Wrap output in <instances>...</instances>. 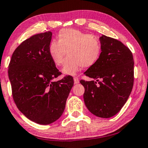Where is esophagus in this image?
<instances>
[{"label": "esophagus", "mask_w": 148, "mask_h": 148, "mask_svg": "<svg viewBox=\"0 0 148 148\" xmlns=\"http://www.w3.org/2000/svg\"><path fill=\"white\" fill-rule=\"evenodd\" d=\"M74 82L75 84H78L79 82V78L77 77H74Z\"/></svg>", "instance_id": "34e87169"}]
</instances>
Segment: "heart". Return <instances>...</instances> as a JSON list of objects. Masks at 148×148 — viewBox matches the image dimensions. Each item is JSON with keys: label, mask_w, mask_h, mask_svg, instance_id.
<instances>
[{"label": "heart", "mask_w": 148, "mask_h": 148, "mask_svg": "<svg viewBox=\"0 0 148 148\" xmlns=\"http://www.w3.org/2000/svg\"><path fill=\"white\" fill-rule=\"evenodd\" d=\"M102 52L101 40L97 36L79 30L61 29L58 34V41L52 40L48 47V52L56 66L63 64L67 53L62 71L74 75L81 68H90L100 59Z\"/></svg>", "instance_id": "b5f03b06"}]
</instances>
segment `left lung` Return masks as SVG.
<instances>
[{"mask_svg": "<svg viewBox=\"0 0 148 148\" xmlns=\"http://www.w3.org/2000/svg\"><path fill=\"white\" fill-rule=\"evenodd\" d=\"M99 40L100 59L84 72L93 80L82 79L80 83L88 110L97 117L109 118L122 109L132 92L134 62L132 52L122 42L104 35Z\"/></svg>", "mask_w": 148, "mask_h": 148, "instance_id": "8db88e82", "label": "left lung"}]
</instances>
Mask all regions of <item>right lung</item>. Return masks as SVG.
Segmentation results:
<instances>
[{
    "instance_id": "right-lung-1",
    "label": "right lung",
    "mask_w": 148,
    "mask_h": 148,
    "mask_svg": "<svg viewBox=\"0 0 148 148\" xmlns=\"http://www.w3.org/2000/svg\"><path fill=\"white\" fill-rule=\"evenodd\" d=\"M51 31L36 34L16 47L8 66L12 96L16 107L30 120L49 124L64 112L73 78L61 74L48 52Z\"/></svg>"
}]
</instances>
